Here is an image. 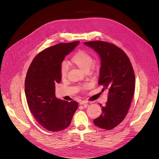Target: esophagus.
<instances>
[{
	"label": "esophagus",
	"mask_w": 159,
	"mask_h": 159,
	"mask_svg": "<svg viewBox=\"0 0 159 159\" xmlns=\"http://www.w3.org/2000/svg\"><path fill=\"white\" fill-rule=\"evenodd\" d=\"M87 104H88V102H87V101H80V105Z\"/></svg>",
	"instance_id": "obj_1"
}]
</instances>
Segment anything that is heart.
Masks as SVG:
<instances>
[{
  "mask_svg": "<svg viewBox=\"0 0 159 159\" xmlns=\"http://www.w3.org/2000/svg\"><path fill=\"white\" fill-rule=\"evenodd\" d=\"M70 63L75 66L83 72L89 71L94 64V59L89 53L85 51H79L76 53L71 58ZM68 72V66L63 62L60 68V75L61 79H65Z\"/></svg>",
  "mask_w": 159,
  "mask_h": 159,
  "instance_id": "heart-1",
  "label": "heart"
}]
</instances>
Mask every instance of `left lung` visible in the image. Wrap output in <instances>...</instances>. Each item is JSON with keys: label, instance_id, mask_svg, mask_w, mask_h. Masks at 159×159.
<instances>
[{"label": "left lung", "instance_id": "obj_1", "mask_svg": "<svg viewBox=\"0 0 159 159\" xmlns=\"http://www.w3.org/2000/svg\"><path fill=\"white\" fill-rule=\"evenodd\" d=\"M84 44L99 56L98 84L109 90L107 101L101 107V115L94 120V124L102 129H111L123 121L129 108L135 84L133 67L125 53L113 44L101 41Z\"/></svg>", "mask_w": 159, "mask_h": 159}]
</instances>
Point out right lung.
I'll return each mask as SVG.
<instances>
[{"label":"right lung","instance_id":"add662e5","mask_svg":"<svg viewBox=\"0 0 159 159\" xmlns=\"http://www.w3.org/2000/svg\"><path fill=\"white\" fill-rule=\"evenodd\" d=\"M79 41L59 43L39 53L30 65L25 79V94L29 108L36 121L51 131L69 126L78 103L55 96V84L61 80L60 68L66 55Z\"/></svg>","mask_w":159,"mask_h":159}]
</instances>
